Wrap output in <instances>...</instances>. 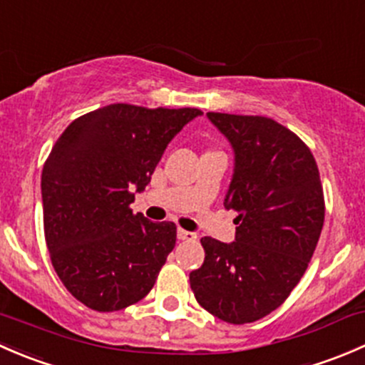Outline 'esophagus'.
<instances>
[{"instance_id": "34e87169", "label": "esophagus", "mask_w": 365, "mask_h": 365, "mask_svg": "<svg viewBox=\"0 0 365 365\" xmlns=\"http://www.w3.org/2000/svg\"><path fill=\"white\" fill-rule=\"evenodd\" d=\"M176 237H178V240H183V242L197 240V235L194 233V231H187V230H178L176 231Z\"/></svg>"}]
</instances>
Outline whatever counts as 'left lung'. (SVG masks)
<instances>
[{
	"instance_id": "1",
	"label": "left lung",
	"mask_w": 365,
	"mask_h": 365,
	"mask_svg": "<svg viewBox=\"0 0 365 365\" xmlns=\"http://www.w3.org/2000/svg\"><path fill=\"white\" fill-rule=\"evenodd\" d=\"M206 116L233 148L224 206L238 212V227L231 244L201 238L205 263L190 272V288L210 314L244 325L275 311L300 282L325 200L314 157L292 130L264 116Z\"/></svg>"
}]
</instances>
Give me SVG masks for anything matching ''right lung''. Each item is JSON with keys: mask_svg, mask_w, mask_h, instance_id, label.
Listing matches in <instances>:
<instances>
[{"mask_svg": "<svg viewBox=\"0 0 365 365\" xmlns=\"http://www.w3.org/2000/svg\"><path fill=\"white\" fill-rule=\"evenodd\" d=\"M200 109L111 104L77 118L42 171L43 231L58 277L86 307L113 312L143 300L176 244L173 222L134 215L171 139Z\"/></svg>", "mask_w": 365, "mask_h": 365, "instance_id": "obj_1", "label": "right lung"}]
</instances>
